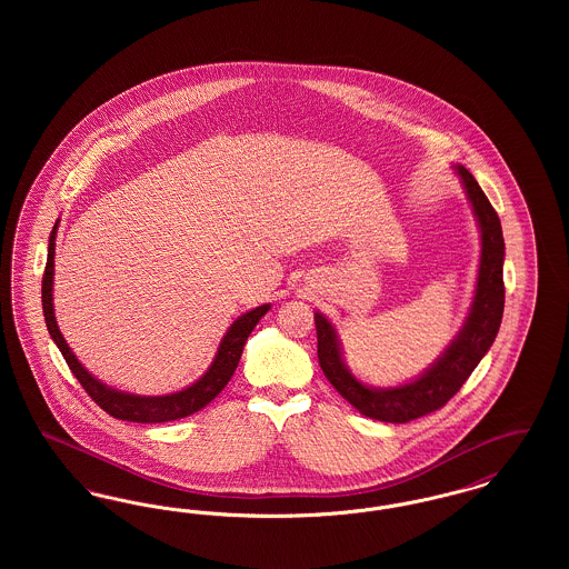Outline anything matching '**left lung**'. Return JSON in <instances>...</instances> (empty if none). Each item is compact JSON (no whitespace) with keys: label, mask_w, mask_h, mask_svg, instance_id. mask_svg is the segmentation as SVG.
<instances>
[{"label":"left lung","mask_w":569,"mask_h":569,"mask_svg":"<svg viewBox=\"0 0 569 569\" xmlns=\"http://www.w3.org/2000/svg\"><path fill=\"white\" fill-rule=\"evenodd\" d=\"M457 172L480 223L482 256H480L476 297L471 302L469 316L460 328L457 339L448 346L446 352L441 353V358L435 362L433 367L425 371L420 378L397 388H369L348 371L341 358V348H339L335 328L322 313H316L318 360L326 379L335 386V390L348 403H352L367 418L403 425L446 406L459 392L460 386L467 381V378L473 373V369L485 358V353L488 352V348L492 346L499 332L501 318H503V302H506V288H503L506 244H503L501 221L495 213L492 204L488 202L487 193L473 179V174L465 166H457Z\"/></svg>","instance_id":"1"}]
</instances>
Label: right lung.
Returning a JSON list of instances; mask_svg holds the SVG:
<instances>
[{
	"label": "right lung",
	"mask_w": 569,
	"mask_h": 569,
	"mask_svg": "<svg viewBox=\"0 0 569 569\" xmlns=\"http://www.w3.org/2000/svg\"><path fill=\"white\" fill-rule=\"evenodd\" d=\"M57 223H54L53 232L49 237V258H47V267H44V277H42V311H44L49 335L53 337L59 352L66 358V362H68L70 371L74 373V378L81 381L84 392L98 406L102 407L107 413H110L112 418L128 420V422H144V425L179 420V418H186V416H190L193 411L209 406L217 395L226 388V383L230 381L232 373L237 371L247 337L251 335V330L260 322V318L271 309V305H262V307H256V309L247 311L234 325L228 328L226 337L221 339V343L217 348L216 358H213L209 371L198 379L196 383H191L190 388L179 390L174 395H163V397H138V395L119 392V390L110 388L107 383H102L100 379L93 378L82 367L79 358L68 348V343H66V339H63V335H61V330L57 326V320H54L53 267Z\"/></svg>",
	"instance_id": "1"
}]
</instances>
